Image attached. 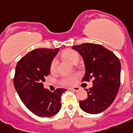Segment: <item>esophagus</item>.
<instances>
[{
  "mask_svg": "<svg viewBox=\"0 0 133 133\" xmlns=\"http://www.w3.org/2000/svg\"><path fill=\"white\" fill-rule=\"evenodd\" d=\"M71 89H72V90L74 91H78L80 90V88L78 87H72V88H71Z\"/></svg>",
  "mask_w": 133,
  "mask_h": 133,
  "instance_id": "34e87169",
  "label": "esophagus"
}]
</instances>
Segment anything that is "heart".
<instances>
[{
  "label": "heart",
  "mask_w": 133,
  "mask_h": 133,
  "mask_svg": "<svg viewBox=\"0 0 133 133\" xmlns=\"http://www.w3.org/2000/svg\"><path fill=\"white\" fill-rule=\"evenodd\" d=\"M62 56L66 59L69 60L72 64L78 62L79 60V55L78 54V52L74 50H71V49H69V50L64 52L62 54ZM57 66V60L55 59L51 63V66H50L51 71H55ZM75 81H76V76H65L61 79V84L64 86H71L75 83Z\"/></svg>",
  "instance_id": "1"
}]
</instances>
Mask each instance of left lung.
I'll use <instances>...</instances> for the list:
<instances>
[{
	"instance_id": "8db88e82",
	"label": "left lung",
	"mask_w": 133,
	"mask_h": 133,
	"mask_svg": "<svg viewBox=\"0 0 133 133\" xmlns=\"http://www.w3.org/2000/svg\"><path fill=\"white\" fill-rule=\"evenodd\" d=\"M81 55L86 72L82 81L93 82L86 89L88 97L79 102L86 113L98 114L106 110L116 98L121 85L120 60L110 50L101 44L85 43L73 46Z\"/></svg>"
}]
</instances>
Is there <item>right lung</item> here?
Instances as JSON below:
<instances>
[{
  "label": "right lung",
  "mask_w": 133,
  "mask_h": 133,
  "mask_svg": "<svg viewBox=\"0 0 133 133\" xmlns=\"http://www.w3.org/2000/svg\"><path fill=\"white\" fill-rule=\"evenodd\" d=\"M59 49H34L18 61L13 84L20 99L39 117L50 118L61 109V96L65 89L54 92L44 89L43 82L50 74V66Z\"/></svg>",
  "instance_id": "right-lung-1"
}]
</instances>
